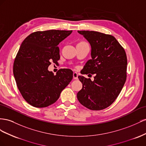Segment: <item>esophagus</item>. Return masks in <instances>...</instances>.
Here are the masks:
<instances>
[{
  "mask_svg": "<svg viewBox=\"0 0 146 146\" xmlns=\"http://www.w3.org/2000/svg\"><path fill=\"white\" fill-rule=\"evenodd\" d=\"M73 76L74 80H78V74L76 72H74L73 74Z\"/></svg>",
  "mask_w": 146,
  "mask_h": 146,
  "instance_id": "1",
  "label": "esophagus"
}]
</instances>
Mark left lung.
I'll return each instance as SVG.
<instances>
[{"label":"left lung","mask_w":146,"mask_h":146,"mask_svg":"<svg viewBox=\"0 0 146 146\" xmlns=\"http://www.w3.org/2000/svg\"><path fill=\"white\" fill-rule=\"evenodd\" d=\"M90 43L91 58L81 74H95L94 80L82 76L77 94L78 101L91 110H102L110 106L122 90L127 78L125 51L115 37L95 31H78Z\"/></svg>","instance_id":"8db88e82"}]
</instances>
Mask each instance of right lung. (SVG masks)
<instances>
[{"instance_id": "1", "label": "right lung", "mask_w": 146, "mask_h": 146, "mask_svg": "<svg viewBox=\"0 0 146 146\" xmlns=\"http://www.w3.org/2000/svg\"><path fill=\"white\" fill-rule=\"evenodd\" d=\"M72 32H35L23 41L14 62L13 74L23 97L31 105L44 108L54 103L73 79L70 69H60L56 75L48 70L51 62L60 59L57 46Z\"/></svg>"}]
</instances>
